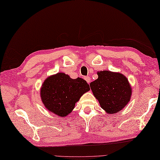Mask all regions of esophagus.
Instances as JSON below:
<instances>
[{
  "instance_id": "obj_1",
  "label": "esophagus",
  "mask_w": 160,
  "mask_h": 160,
  "mask_svg": "<svg viewBox=\"0 0 160 160\" xmlns=\"http://www.w3.org/2000/svg\"><path fill=\"white\" fill-rule=\"evenodd\" d=\"M84 79H85L87 81V83H90V81H90V78L89 77H84Z\"/></svg>"
}]
</instances>
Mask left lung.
Returning a JSON list of instances; mask_svg holds the SVG:
<instances>
[{"mask_svg":"<svg viewBox=\"0 0 160 160\" xmlns=\"http://www.w3.org/2000/svg\"><path fill=\"white\" fill-rule=\"evenodd\" d=\"M98 79L90 83L101 107L108 113H116L130 100L132 89L124 75L110 71L98 72Z\"/></svg>","mask_w":160,"mask_h":160,"instance_id":"8db88e82","label":"left lung"}]
</instances>
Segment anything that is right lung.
Here are the masks:
<instances>
[{"instance_id":"1","label":"right lung","mask_w":160,"mask_h":160,"mask_svg":"<svg viewBox=\"0 0 160 160\" xmlns=\"http://www.w3.org/2000/svg\"><path fill=\"white\" fill-rule=\"evenodd\" d=\"M89 84L81 79H71L64 73H58L44 81L40 90L42 100L48 110L61 117L68 116Z\"/></svg>"}]
</instances>
